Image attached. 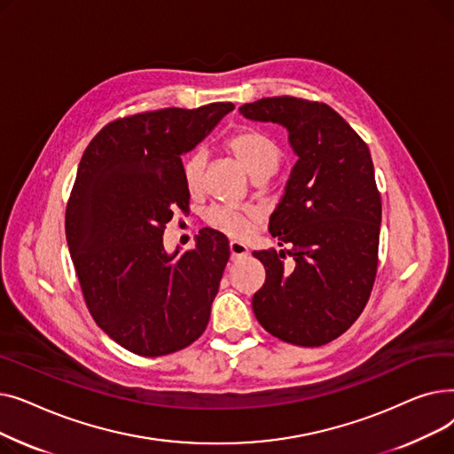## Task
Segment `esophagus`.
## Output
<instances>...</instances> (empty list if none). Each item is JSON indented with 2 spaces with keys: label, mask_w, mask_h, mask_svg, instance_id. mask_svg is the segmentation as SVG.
Segmentation results:
<instances>
[{
  "label": "esophagus",
  "mask_w": 454,
  "mask_h": 454,
  "mask_svg": "<svg viewBox=\"0 0 454 454\" xmlns=\"http://www.w3.org/2000/svg\"><path fill=\"white\" fill-rule=\"evenodd\" d=\"M248 248L239 243V241H230V255H231V261H237V259H245L248 257Z\"/></svg>",
  "instance_id": "esophagus-1"
}]
</instances>
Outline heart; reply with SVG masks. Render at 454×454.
I'll return each mask as SVG.
<instances>
[{"mask_svg":"<svg viewBox=\"0 0 454 454\" xmlns=\"http://www.w3.org/2000/svg\"><path fill=\"white\" fill-rule=\"evenodd\" d=\"M230 151L235 154L243 165V169L250 175V178L257 176H270L276 169L281 158V151L278 143L263 134L255 130H247L235 134L228 141ZM206 169V153L202 149L191 153L184 161V178L189 191H199L202 187ZM206 219L209 226L219 230L230 237H247L255 226V215L250 211H239L226 206H215L207 211Z\"/></svg>","mask_w":454,"mask_h":454,"instance_id":"heart-1","label":"heart"}]
</instances>
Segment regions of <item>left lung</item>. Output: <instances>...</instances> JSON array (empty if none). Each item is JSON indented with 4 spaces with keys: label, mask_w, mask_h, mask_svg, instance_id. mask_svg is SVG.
Returning a JSON list of instances; mask_svg holds the SVG:
<instances>
[{
    "label": "left lung",
    "mask_w": 454,
    "mask_h": 454,
    "mask_svg": "<svg viewBox=\"0 0 454 454\" xmlns=\"http://www.w3.org/2000/svg\"><path fill=\"white\" fill-rule=\"evenodd\" d=\"M289 134L298 161L270 215L279 247L255 250L267 270L254 298L257 322L296 346H322L359 318L377 272L380 197L366 143L327 105L267 98L239 108ZM295 259L287 270L284 254Z\"/></svg>",
    "instance_id": "8db88e82"
}]
</instances>
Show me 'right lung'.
<instances>
[{
	"label": "right lung",
	"instance_id": "1",
	"mask_svg": "<svg viewBox=\"0 0 454 454\" xmlns=\"http://www.w3.org/2000/svg\"><path fill=\"white\" fill-rule=\"evenodd\" d=\"M233 110L213 103L130 115L95 136L66 209V239L93 320L125 349L161 356L195 342L230 259L226 237L200 230L167 252L163 228L189 204L182 156Z\"/></svg>",
	"mask_w": 454,
	"mask_h": 454
}]
</instances>
